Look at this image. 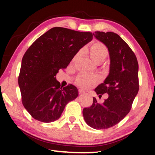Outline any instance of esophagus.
I'll use <instances>...</instances> for the list:
<instances>
[{
    "label": "esophagus",
    "mask_w": 155,
    "mask_h": 155,
    "mask_svg": "<svg viewBox=\"0 0 155 155\" xmlns=\"http://www.w3.org/2000/svg\"><path fill=\"white\" fill-rule=\"evenodd\" d=\"M78 92H79L80 94H83L84 93H85L82 90H78Z\"/></svg>",
    "instance_id": "esophagus-1"
}]
</instances>
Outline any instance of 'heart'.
Listing matches in <instances>:
<instances>
[{
    "mask_svg": "<svg viewBox=\"0 0 155 155\" xmlns=\"http://www.w3.org/2000/svg\"><path fill=\"white\" fill-rule=\"evenodd\" d=\"M80 53L81 51L77 53L73 59V61H74L79 56ZM90 54L91 58L96 63H101L104 61L107 57L109 56V51L103 44L96 42L91 46L90 48ZM100 81H101V77L99 74L82 73L76 78L75 83L80 88L85 90V89L90 88L96 85Z\"/></svg>",
    "mask_w": 155,
    "mask_h": 155,
    "instance_id": "1",
    "label": "heart"
}]
</instances>
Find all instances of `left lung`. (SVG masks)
Returning <instances> with one entry per match:
<instances>
[{
	"label": "left lung",
	"mask_w": 155,
	"mask_h": 155,
	"mask_svg": "<svg viewBox=\"0 0 155 155\" xmlns=\"http://www.w3.org/2000/svg\"><path fill=\"white\" fill-rule=\"evenodd\" d=\"M93 35L109 51V75L95 89L99 98L107 94L108 98L100 103L94 97L92 105L83 109V115L91 128L106 129L117 124L129 113L139 91V66L135 53L117 34L96 31Z\"/></svg>",
	"instance_id": "left-lung-1"
}]
</instances>
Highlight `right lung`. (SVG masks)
I'll return each instance as SVG.
<instances>
[{
    "mask_svg": "<svg viewBox=\"0 0 155 155\" xmlns=\"http://www.w3.org/2000/svg\"><path fill=\"white\" fill-rule=\"evenodd\" d=\"M93 39L90 32L54 27L34 41L23 56L18 85L22 104L34 119L52 122L61 117L70 101L78 95L77 88H62L56 79L78 51Z\"/></svg>",
    "mask_w": 155,
    "mask_h": 155,
    "instance_id": "add662e5",
    "label": "right lung"
}]
</instances>
